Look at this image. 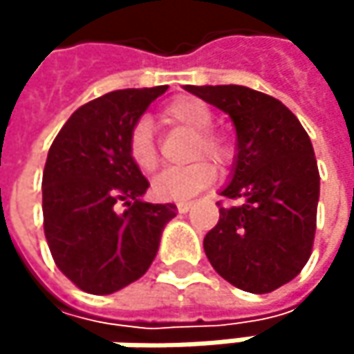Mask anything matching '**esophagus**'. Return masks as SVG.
I'll return each instance as SVG.
<instances>
[{
  "mask_svg": "<svg viewBox=\"0 0 354 354\" xmlns=\"http://www.w3.org/2000/svg\"><path fill=\"white\" fill-rule=\"evenodd\" d=\"M176 207H178V211H180V213H188L192 205H190V203H186V201H182V203H178Z\"/></svg>",
  "mask_w": 354,
  "mask_h": 354,
  "instance_id": "34e87169",
  "label": "esophagus"
}]
</instances>
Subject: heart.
<instances>
[{"mask_svg":"<svg viewBox=\"0 0 354 354\" xmlns=\"http://www.w3.org/2000/svg\"><path fill=\"white\" fill-rule=\"evenodd\" d=\"M164 118L172 124L184 127L196 135V145L192 151V158H198L205 153L217 164H223L230 158V147L223 141V137L209 133L213 124V112L203 100L192 96H182L172 100L164 108ZM127 151L131 162L141 172H153L160 164V153L153 141L151 122L147 118H141L133 124L127 141ZM215 168L209 162H194L182 168H168L162 174L153 178V192L158 198L164 201H188L194 194L203 192L215 182Z\"/></svg>","mask_w":354,"mask_h":354,"instance_id":"obj_1","label":"heart"}]
</instances>
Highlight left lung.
Instances as JSON below:
<instances>
[{"mask_svg":"<svg viewBox=\"0 0 354 354\" xmlns=\"http://www.w3.org/2000/svg\"><path fill=\"white\" fill-rule=\"evenodd\" d=\"M236 127L232 182L205 236L211 266L234 287L270 293L306 266L316 236L319 172L312 141L281 100L246 86H186Z\"/></svg>","mask_w":354,"mask_h":354,"instance_id":"left-lung-1","label":"left lung"}]
</instances>
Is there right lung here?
<instances>
[{
  "instance_id": "right-lung-1",
  "label": "right lung",
  "mask_w": 354,
  "mask_h": 354,
  "mask_svg": "<svg viewBox=\"0 0 354 354\" xmlns=\"http://www.w3.org/2000/svg\"><path fill=\"white\" fill-rule=\"evenodd\" d=\"M166 90H116L80 106L48 149L44 236L59 270L86 293L110 295L141 279L176 217V205L143 201L149 182L127 151L133 124Z\"/></svg>"
}]
</instances>
